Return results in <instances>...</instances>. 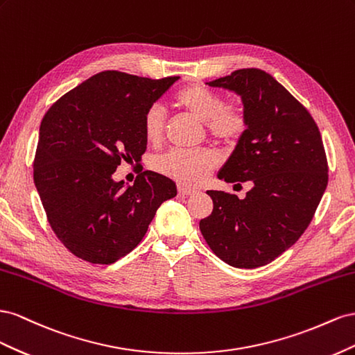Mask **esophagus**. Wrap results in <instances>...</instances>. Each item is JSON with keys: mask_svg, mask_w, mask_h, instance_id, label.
<instances>
[{"mask_svg": "<svg viewBox=\"0 0 355 355\" xmlns=\"http://www.w3.org/2000/svg\"><path fill=\"white\" fill-rule=\"evenodd\" d=\"M178 193L183 195V196H191V195H196L198 190L189 189V187H186V186H178Z\"/></svg>", "mask_w": 355, "mask_h": 355, "instance_id": "1", "label": "esophagus"}]
</instances>
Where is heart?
<instances>
[{
    "label": "heart",
    "mask_w": 355,
    "mask_h": 355,
    "mask_svg": "<svg viewBox=\"0 0 355 355\" xmlns=\"http://www.w3.org/2000/svg\"><path fill=\"white\" fill-rule=\"evenodd\" d=\"M177 107L205 121L209 137L221 144L232 146L248 129V114L239 101H225L209 87L187 85L174 95ZM144 137L150 144H159L165 132V111L160 105H150L143 117ZM218 165V156L212 150H171L155 160V168L184 186L204 183L211 171Z\"/></svg>",
    "instance_id": "1"
}]
</instances>
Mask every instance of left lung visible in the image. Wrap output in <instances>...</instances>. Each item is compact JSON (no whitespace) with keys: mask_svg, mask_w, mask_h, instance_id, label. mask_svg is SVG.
I'll list each match as a JSON object with an SVG mask.
<instances>
[{"mask_svg":"<svg viewBox=\"0 0 355 355\" xmlns=\"http://www.w3.org/2000/svg\"><path fill=\"white\" fill-rule=\"evenodd\" d=\"M211 87L239 94L248 129L218 172L226 183L250 181L244 199L208 190L212 212L199 229L227 265L254 269L288 250L306 230L329 181L326 150L309 111L259 68L236 69Z\"/></svg>","mask_w":355,"mask_h":355,"instance_id":"1","label":"left lung"}]
</instances>
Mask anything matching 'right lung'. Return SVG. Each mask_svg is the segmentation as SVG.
Returning a JSON list of instances; mask_svg holds the SVG:
<instances>
[{"instance_id":"add662e5","label":"right lung","mask_w":355,"mask_h":355,"mask_svg":"<svg viewBox=\"0 0 355 355\" xmlns=\"http://www.w3.org/2000/svg\"><path fill=\"white\" fill-rule=\"evenodd\" d=\"M178 77L151 80L103 71L47 110L34 157V183L58 239L94 265H111L144 238L157 208L177 195L175 183L153 171L132 186L113 180L121 160L147 148L146 110Z\"/></svg>"}]
</instances>
